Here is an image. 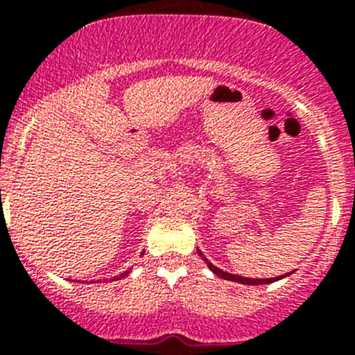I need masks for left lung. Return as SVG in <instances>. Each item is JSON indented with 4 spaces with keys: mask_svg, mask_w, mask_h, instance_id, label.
I'll return each mask as SVG.
<instances>
[{
    "mask_svg": "<svg viewBox=\"0 0 355 355\" xmlns=\"http://www.w3.org/2000/svg\"><path fill=\"white\" fill-rule=\"evenodd\" d=\"M196 252H198L200 257H202L203 261H205V264H207L209 270H211L212 273H214V275L221 277V279H225V280H232V282H239V284H246V286H264V284H271V282H277V280L284 279V277H289V275H291V273H293V271H291V273H286V275H280V277H273V279H248V277L232 275V273H229V271H223V270H220V268H216L214 264H212L211 261H209V259L205 257V255H203L202 252L198 250V248H196Z\"/></svg>",
    "mask_w": 355,
    "mask_h": 355,
    "instance_id": "1",
    "label": "left lung"
}]
</instances>
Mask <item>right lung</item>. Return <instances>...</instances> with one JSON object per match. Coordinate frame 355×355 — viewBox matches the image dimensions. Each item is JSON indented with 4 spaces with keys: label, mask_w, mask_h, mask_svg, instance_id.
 <instances>
[{
    "label": "right lung",
    "mask_w": 355,
    "mask_h": 355,
    "mask_svg": "<svg viewBox=\"0 0 355 355\" xmlns=\"http://www.w3.org/2000/svg\"><path fill=\"white\" fill-rule=\"evenodd\" d=\"M128 273H130V270L123 271V273H119V275L112 277V280H119V279H123V277H126V275H128ZM76 282H78V280H76ZM98 282H100V280H98ZM91 284H92V282H91Z\"/></svg>",
    "instance_id": "add662e5"
}]
</instances>
